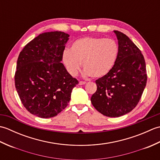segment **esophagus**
I'll return each instance as SVG.
<instances>
[{"label": "esophagus", "instance_id": "esophagus-1", "mask_svg": "<svg viewBox=\"0 0 160 160\" xmlns=\"http://www.w3.org/2000/svg\"><path fill=\"white\" fill-rule=\"evenodd\" d=\"M85 83H86V82H84V81H80V82H79V84H80V85H83V84H84Z\"/></svg>", "mask_w": 160, "mask_h": 160}]
</instances>
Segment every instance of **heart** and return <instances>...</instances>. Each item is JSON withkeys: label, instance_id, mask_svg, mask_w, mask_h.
I'll list each match as a JSON object with an SVG mask.
<instances>
[{"label": "heart", "instance_id": "1", "mask_svg": "<svg viewBox=\"0 0 160 160\" xmlns=\"http://www.w3.org/2000/svg\"><path fill=\"white\" fill-rule=\"evenodd\" d=\"M120 47L113 38L85 37L72 43L71 49L64 50L62 62L68 72L76 76L81 67L84 75L100 78L110 72L116 63Z\"/></svg>", "mask_w": 160, "mask_h": 160}]
</instances>
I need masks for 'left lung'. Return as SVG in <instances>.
I'll return each instance as SVG.
<instances>
[{
    "label": "left lung",
    "instance_id": "obj_1",
    "mask_svg": "<svg viewBox=\"0 0 160 160\" xmlns=\"http://www.w3.org/2000/svg\"><path fill=\"white\" fill-rule=\"evenodd\" d=\"M120 47L118 58L106 76L96 80L97 90L91 96L93 106L107 117H120L137 106L147 84L144 58L124 33L114 31Z\"/></svg>",
    "mask_w": 160,
    "mask_h": 160
}]
</instances>
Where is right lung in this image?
<instances>
[{
    "label": "right lung",
    "mask_w": 160,
    "mask_h": 160,
    "mask_svg": "<svg viewBox=\"0 0 160 160\" xmlns=\"http://www.w3.org/2000/svg\"><path fill=\"white\" fill-rule=\"evenodd\" d=\"M69 35L42 33L24 47L16 64L14 80L23 106L42 118L56 116L64 109L78 81L61 61Z\"/></svg>",
    "instance_id": "1"
}]
</instances>
